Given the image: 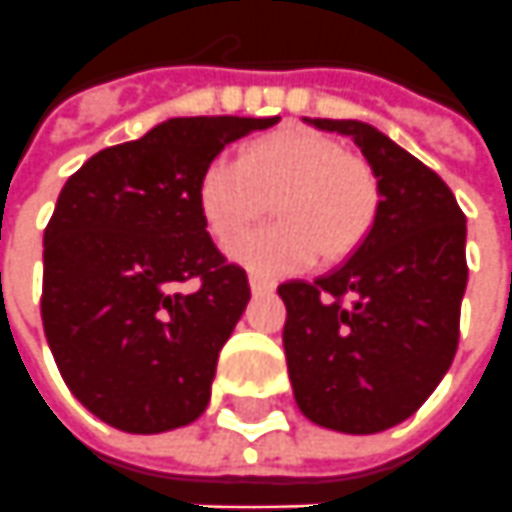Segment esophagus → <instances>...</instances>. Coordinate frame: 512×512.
I'll return each mask as SVG.
<instances>
[{
	"label": "esophagus",
	"instance_id": "34e87169",
	"mask_svg": "<svg viewBox=\"0 0 512 512\" xmlns=\"http://www.w3.org/2000/svg\"><path fill=\"white\" fill-rule=\"evenodd\" d=\"M248 284H250V290H253V292H270V290H273V281H270V278L259 276V273H250Z\"/></svg>",
	"mask_w": 512,
	"mask_h": 512
}]
</instances>
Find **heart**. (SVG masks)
<instances>
[{"instance_id":"obj_1","label":"heart","mask_w":512,"mask_h":512,"mask_svg":"<svg viewBox=\"0 0 512 512\" xmlns=\"http://www.w3.org/2000/svg\"><path fill=\"white\" fill-rule=\"evenodd\" d=\"M273 203V225L228 245V256L264 276L301 270L320 250L343 259L379 214L373 169L340 142L303 128L250 142L239 161L214 158L197 181V209L214 239H231Z\"/></svg>"}]
</instances>
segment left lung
<instances>
[{
	"instance_id": "left-lung-1",
	"label": "left lung",
	"mask_w": 512,
	"mask_h": 512,
	"mask_svg": "<svg viewBox=\"0 0 512 512\" xmlns=\"http://www.w3.org/2000/svg\"><path fill=\"white\" fill-rule=\"evenodd\" d=\"M357 144L379 183L370 234L340 267L287 281L292 393L317 426L376 435L435 393L460 340L465 217L438 172L357 119H306Z\"/></svg>"
}]
</instances>
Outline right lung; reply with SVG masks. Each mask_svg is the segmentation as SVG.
<instances>
[{"label":"right lung","mask_w":512,"mask_h":512,"mask_svg":"<svg viewBox=\"0 0 512 512\" xmlns=\"http://www.w3.org/2000/svg\"><path fill=\"white\" fill-rule=\"evenodd\" d=\"M278 116H175L91 155L44 231L41 320L74 398L130 435L197 421L217 357L250 301L248 276L214 248L200 172ZM195 277V293L177 284Z\"/></svg>","instance_id":"add662e5"}]
</instances>
